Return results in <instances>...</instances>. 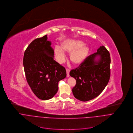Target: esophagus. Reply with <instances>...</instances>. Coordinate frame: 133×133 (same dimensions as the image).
<instances>
[{
  "mask_svg": "<svg viewBox=\"0 0 133 133\" xmlns=\"http://www.w3.org/2000/svg\"><path fill=\"white\" fill-rule=\"evenodd\" d=\"M66 76H67V77H69V76H70L69 73H70V70L68 69H66Z\"/></svg>",
  "mask_w": 133,
  "mask_h": 133,
  "instance_id": "esophagus-1",
  "label": "esophagus"
}]
</instances>
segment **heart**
<instances>
[{"label": "heart", "instance_id": "1", "mask_svg": "<svg viewBox=\"0 0 133 133\" xmlns=\"http://www.w3.org/2000/svg\"><path fill=\"white\" fill-rule=\"evenodd\" d=\"M64 52L70 54V59L75 65H79L87 58L89 52V47L81 40L68 39L62 41L61 47L56 45L54 53L57 62L63 63L65 59Z\"/></svg>", "mask_w": 133, "mask_h": 133}]
</instances>
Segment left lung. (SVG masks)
<instances>
[{
  "label": "left lung",
  "mask_w": 133,
  "mask_h": 133,
  "mask_svg": "<svg viewBox=\"0 0 133 133\" xmlns=\"http://www.w3.org/2000/svg\"><path fill=\"white\" fill-rule=\"evenodd\" d=\"M110 53L102 45L79 66L72 70L70 75L76 81L72 89L74 97L86 102L98 96L110 80Z\"/></svg>",
  "instance_id": "1"
}]
</instances>
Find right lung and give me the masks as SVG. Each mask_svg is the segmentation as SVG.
Here are the masks:
<instances>
[{
  "mask_svg": "<svg viewBox=\"0 0 133 133\" xmlns=\"http://www.w3.org/2000/svg\"><path fill=\"white\" fill-rule=\"evenodd\" d=\"M47 35L36 39L26 49L23 64L29 87L42 100L54 97L58 90V83L66 76L65 69L54 59L51 42Z\"/></svg>",
  "mask_w": 133,
  "mask_h": 133,
  "instance_id": "1",
  "label": "right lung"
}]
</instances>
